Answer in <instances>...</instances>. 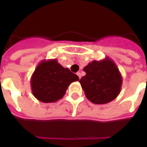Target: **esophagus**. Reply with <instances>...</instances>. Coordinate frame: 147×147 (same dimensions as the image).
<instances>
[{"label":"esophagus","mask_w":147,"mask_h":147,"mask_svg":"<svg viewBox=\"0 0 147 147\" xmlns=\"http://www.w3.org/2000/svg\"><path fill=\"white\" fill-rule=\"evenodd\" d=\"M76 74H77V76H78V78H81V73H80V72H79V71H78V72H77Z\"/></svg>","instance_id":"34e87169"}]
</instances>
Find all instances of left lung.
Returning <instances> with one entry per match:
<instances>
[{
  "mask_svg": "<svg viewBox=\"0 0 147 147\" xmlns=\"http://www.w3.org/2000/svg\"><path fill=\"white\" fill-rule=\"evenodd\" d=\"M86 75L79 82L85 96L96 105L107 104L120 94L122 76L114 62L110 58L90 62L83 69Z\"/></svg>",
  "mask_w": 147,
  "mask_h": 147,
  "instance_id": "left-lung-1",
  "label": "left lung"
}]
</instances>
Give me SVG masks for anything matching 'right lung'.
I'll return each mask as SVG.
<instances>
[{"label": "right lung", "mask_w": 147, "mask_h": 147, "mask_svg": "<svg viewBox=\"0 0 147 147\" xmlns=\"http://www.w3.org/2000/svg\"><path fill=\"white\" fill-rule=\"evenodd\" d=\"M78 80L77 75L62 66L56 59L42 60L31 76V89L37 100L53 103L64 96L71 82Z\"/></svg>", "instance_id": "add662e5"}]
</instances>
